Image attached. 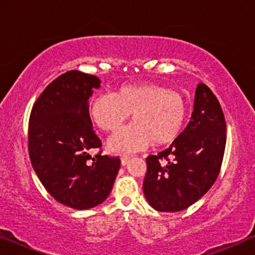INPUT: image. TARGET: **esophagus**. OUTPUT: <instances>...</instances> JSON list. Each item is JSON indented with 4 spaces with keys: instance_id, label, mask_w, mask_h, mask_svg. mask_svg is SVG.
I'll use <instances>...</instances> for the list:
<instances>
[{
    "instance_id": "34e87169",
    "label": "esophagus",
    "mask_w": 255,
    "mask_h": 255,
    "mask_svg": "<svg viewBox=\"0 0 255 255\" xmlns=\"http://www.w3.org/2000/svg\"><path fill=\"white\" fill-rule=\"evenodd\" d=\"M128 160H130V158H128V156H122V158H121V162H122V165H123V166H127V165H128Z\"/></svg>"
}]
</instances>
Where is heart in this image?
I'll list each match as a JSON object with an SVG mask.
<instances>
[{"mask_svg": "<svg viewBox=\"0 0 255 255\" xmlns=\"http://www.w3.org/2000/svg\"><path fill=\"white\" fill-rule=\"evenodd\" d=\"M90 116L103 131H116L132 114L133 124L116 132L108 141L111 151L130 155L151 145L170 144L179 137L187 107L179 93L166 87L122 86L115 94H101L90 103Z\"/></svg>", "mask_w": 255, "mask_h": 255, "instance_id": "obj_1", "label": "heart"}]
</instances>
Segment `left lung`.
I'll list each match as a JSON object with an SVG mask.
<instances>
[{"instance_id": "8db88e82", "label": "left lung", "mask_w": 255, "mask_h": 255, "mask_svg": "<svg viewBox=\"0 0 255 255\" xmlns=\"http://www.w3.org/2000/svg\"><path fill=\"white\" fill-rule=\"evenodd\" d=\"M225 144L221 104L210 88L200 83L187 128L169 148L146 159L142 190L149 205L158 211L176 212L203 197L217 179Z\"/></svg>"}]
</instances>
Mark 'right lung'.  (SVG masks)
Masks as SVG:
<instances>
[{
	"instance_id": "right-lung-1",
	"label": "right lung",
	"mask_w": 255,
	"mask_h": 255,
	"mask_svg": "<svg viewBox=\"0 0 255 255\" xmlns=\"http://www.w3.org/2000/svg\"><path fill=\"white\" fill-rule=\"evenodd\" d=\"M100 87L97 76L69 71L45 88L30 116L34 172L52 197L76 210L106 201L121 167L120 158L89 154L102 146L89 115V99Z\"/></svg>"
}]
</instances>
